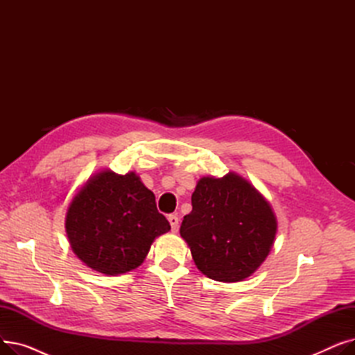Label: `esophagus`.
<instances>
[{"label":"esophagus","mask_w":355,"mask_h":355,"mask_svg":"<svg viewBox=\"0 0 355 355\" xmlns=\"http://www.w3.org/2000/svg\"><path fill=\"white\" fill-rule=\"evenodd\" d=\"M168 221H170V225H171V230L174 233H177L178 227H180V218L175 214H171V216H168Z\"/></svg>","instance_id":"34e87169"}]
</instances>
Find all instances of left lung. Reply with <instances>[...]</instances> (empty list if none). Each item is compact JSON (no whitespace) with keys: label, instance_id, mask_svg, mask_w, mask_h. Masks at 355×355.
Instances as JSON below:
<instances>
[{"label":"left lung","instance_id":"obj_1","mask_svg":"<svg viewBox=\"0 0 355 355\" xmlns=\"http://www.w3.org/2000/svg\"><path fill=\"white\" fill-rule=\"evenodd\" d=\"M191 206L180 233L204 275L218 282H239L263 263L276 236V217L246 180L233 173L202 177Z\"/></svg>","mask_w":355,"mask_h":355}]
</instances>
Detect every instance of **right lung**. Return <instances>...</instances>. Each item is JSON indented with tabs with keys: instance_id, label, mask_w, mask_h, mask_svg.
I'll return each instance as SVG.
<instances>
[{
	"instance_id": "right-lung-1",
	"label": "right lung",
	"mask_w": 355,
	"mask_h": 355,
	"mask_svg": "<svg viewBox=\"0 0 355 355\" xmlns=\"http://www.w3.org/2000/svg\"><path fill=\"white\" fill-rule=\"evenodd\" d=\"M171 229L155 196L135 173L105 170L90 178L66 214L70 246L86 266L105 275L137 269L155 237Z\"/></svg>"
}]
</instances>
